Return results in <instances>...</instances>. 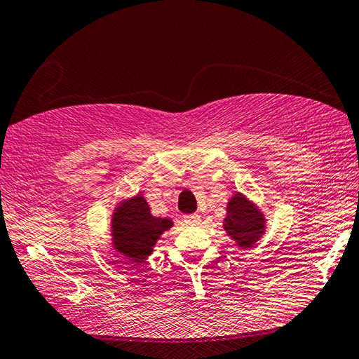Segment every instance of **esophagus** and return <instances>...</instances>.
Segmentation results:
<instances>
[{
	"instance_id": "obj_1",
	"label": "esophagus",
	"mask_w": 359,
	"mask_h": 359,
	"mask_svg": "<svg viewBox=\"0 0 359 359\" xmlns=\"http://www.w3.org/2000/svg\"><path fill=\"white\" fill-rule=\"evenodd\" d=\"M183 222H185L187 224H191V226H194V224H198L200 215L198 214H187V215H183Z\"/></svg>"
}]
</instances>
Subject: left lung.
Segmentation results:
<instances>
[{
	"instance_id": "8db88e82",
	"label": "left lung",
	"mask_w": 359,
	"mask_h": 359,
	"mask_svg": "<svg viewBox=\"0 0 359 359\" xmlns=\"http://www.w3.org/2000/svg\"><path fill=\"white\" fill-rule=\"evenodd\" d=\"M224 229L241 248H251L263 234L264 219L254 205L249 203L241 194H237L228 205Z\"/></svg>"
}]
</instances>
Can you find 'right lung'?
I'll use <instances>...</instances> for the list:
<instances>
[{"instance_id":"right-lung-1","label":"right lung","mask_w":359,"mask_h":359,"mask_svg":"<svg viewBox=\"0 0 359 359\" xmlns=\"http://www.w3.org/2000/svg\"><path fill=\"white\" fill-rule=\"evenodd\" d=\"M168 219L153 217L145 198L136 197L119 206L113 217V238L118 251L140 263L153 251V246L163 231L171 228Z\"/></svg>"}]
</instances>
